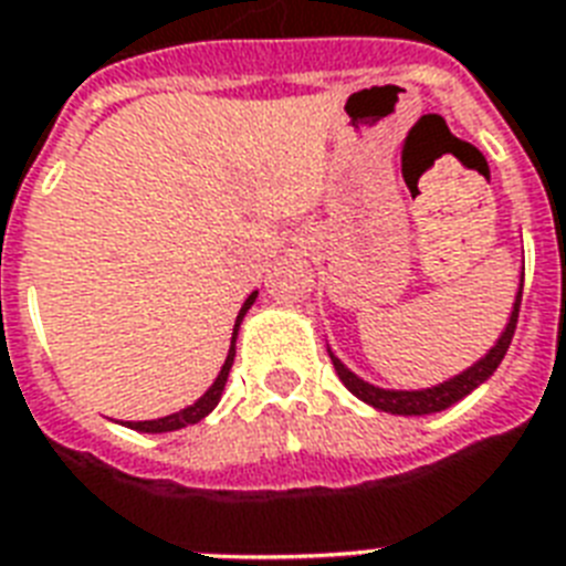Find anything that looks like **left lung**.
<instances>
[{
	"label": "left lung",
	"instance_id": "8db88e82",
	"mask_svg": "<svg viewBox=\"0 0 566 566\" xmlns=\"http://www.w3.org/2000/svg\"><path fill=\"white\" fill-rule=\"evenodd\" d=\"M520 300H523V273H520V287L517 296H514V305H511L509 323L502 328V335L496 337V344L488 349V353L473 361L467 370H461L458 376L447 378V381H440V385L431 387H420V390H396V387H378L367 378H361L358 373H353L346 367L340 358H337L332 349H328V358L335 364L337 378L344 381L346 390L353 396H358L361 402L373 405L376 411H387V413H399V417H426V413H438L452 408L455 402H461L464 396H470L475 387H482L488 378L496 373V367L502 364L505 353H509L511 337H514V328H517V317H520Z\"/></svg>",
	"mask_w": 566,
	"mask_h": 566
}]
</instances>
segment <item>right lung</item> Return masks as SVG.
Here are the masks:
<instances>
[{
    "mask_svg": "<svg viewBox=\"0 0 566 566\" xmlns=\"http://www.w3.org/2000/svg\"><path fill=\"white\" fill-rule=\"evenodd\" d=\"M258 300V291H252L247 296V302L240 305L238 311V319H234V328H231V346H229V355H226V361H222L220 373H217V378H213V385L205 390L199 399H196L193 405H188V408H181V411L176 413H167V417H158V420H128L123 422L126 429H135V431H144V434H164V431H179L185 429V426H193V422L205 420L208 413L220 405L222 399V390H226V381H229V370L231 364H234V349H238V332H240V323H243V317H247V311L255 305Z\"/></svg>",
    "mask_w": 566,
    "mask_h": 566,
    "instance_id": "add662e5",
    "label": "right lung"
}]
</instances>
